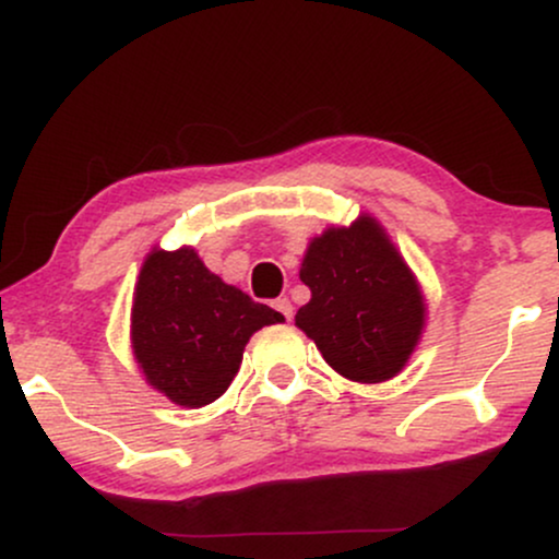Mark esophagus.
I'll list each match as a JSON object with an SVG mask.
<instances>
[{
    "instance_id": "obj_1",
    "label": "esophagus",
    "mask_w": 559,
    "mask_h": 559,
    "mask_svg": "<svg viewBox=\"0 0 559 559\" xmlns=\"http://www.w3.org/2000/svg\"><path fill=\"white\" fill-rule=\"evenodd\" d=\"M273 307H275V310H278L281 316H284L286 320H292V318H294V307H292V301H288L286 297L275 299V301H273Z\"/></svg>"
}]
</instances>
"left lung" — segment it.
<instances>
[{"instance_id": "8db88e82", "label": "left lung", "mask_w": 559, "mask_h": 559, "mask_svg": "<svg viewBox=\"0 0 559 559\" xmlns=\"http://www.w3.org/2000/svg\"><path fill=\"white\" fill-rule=\"evenodd\" d=\"M299 278L312 299L299 307L297 325L336 373L362 383L400 373L423 331V299L373 217L318 236Z\"/></svg>"}]
</instances>
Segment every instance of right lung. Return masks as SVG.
<instances>
[{
	"mask_svg": "<svg viewBox=\"0 0 559 559\" xmlns=\"http://www.w3.org/2000/svg\"><path fill=\"white\" fill-rule=\"evenodd\" d=\"M281 320V312L223 284L194 249H157L141 267L133 297V355L168 400L202 407L239 373L249 336Z\"/></svg>",
	"mask_w": 559,
	"mask_h": 559,
	"instance_id": "obj_1",
	"label": "right lung"
}]
</instances>
